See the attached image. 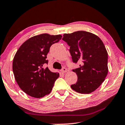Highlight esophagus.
I'll use <instances>...</instances> for the list:
<instances>
[{"instance_id": "1", "label": "esophagus", "mask_w": 125, "mask_h": 125, "mask_svg": "<svg viewBox=\"0 0 125 125\" xmlns=\"http://www.w3.org/2000/svg\"><path fill=\"white\" fill-rule=\"evenodd\" d=\"M67 70L65 68H62V69H61V72L62 73H66V72H67Z\"/></svg>"}]
</instances>
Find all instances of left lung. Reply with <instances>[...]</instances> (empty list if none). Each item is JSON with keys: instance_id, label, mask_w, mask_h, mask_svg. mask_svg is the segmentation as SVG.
Here are the masks:
<instances>
[{"instance_id": "obj_1", "label": "left lung", "mask_w": 125, "mask_h": 125, "mask_svg": "<svg viewBox=\"0 0 125 125\" xmlns=\"http://www.w3.org/2000/svg\"><path fill=\"white\" fill-rule=\"evenodd\" d=\"M62 40L70 47L73 61L81 62L73 70L78 77L71 88L80 94H90L105 81L108 72V52L100 38L85 31L64 34Z\"/></svg>"}]
</instances>
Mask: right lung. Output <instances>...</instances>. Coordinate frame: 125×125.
Segmentation results:
<instances>
[{"mask_svg": "<svg viewBox=\"0 0 125 125\" xmlns=\"http://www.w3.org/2000/svg\"><path fill=\"white\" fill-rule=\"evenodd\" d=\"M62 36L41 34L22 44L14 55L13 71L19 87L32 97L40 98L49 94L59 73H52L48 67L47 55L51 45L58 42Z\"/></svg>", "mask_w": 125, "mask_h": 125, "instance_id": "add662e5", "label": "right lung"}]
</instances>
